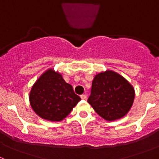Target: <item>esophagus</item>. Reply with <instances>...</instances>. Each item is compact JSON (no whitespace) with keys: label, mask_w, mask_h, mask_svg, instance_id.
Segmentation results:
<instances>
[{"label":"esophagus","mask_w":159,"mask_h":159,"mask_svg":"<svg viewBox=\"0 0 159 159\" xmlns=\"http://www.w3.org/2000/svg\"><path fill=\"white\" fill-rule=\"evenodd\" d=\"M81 98L82 99V100H85L86 98H87V94H83L81 95Z\"/></svg>","instance_id":"1"}]
</instances>
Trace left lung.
Segmentation results:
<instances>
[{"label":"left lung","mask_w":159,"mask_h":159,"mask_svg":"<svg viewBox=\"0 0 159 159\" xmlns=\"http://www.w3.org/2000/svg\"><path fill=\"white\" fill-rule=\"evenodd\" d=\"M134 90L129 81L112 70L95 75L88 102L107 121L124 117L132 106Z\"/></svg>","instance_id":"1"}]
</instances>
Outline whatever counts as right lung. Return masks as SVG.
<instances>
[{
	"label": "right lung",
	"instance_id": "obj_1",
	"mask_svg": "<svg viewBox=\"0 0 159 159\" xmlns=\"http://www.w3.org/2000/svg\"><path fill=\"white\" fill-rule=\"evenodd\" d=\"M30 104L35 113L44 119L60 121L66 118L81 100L62 75L53 69L46 70L32 86Z\"/></svg>",
	"mask_w": 159,
	"mask_h": 159
}]
</instances>
